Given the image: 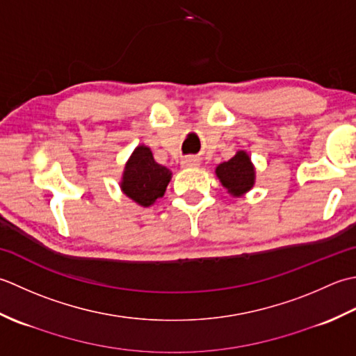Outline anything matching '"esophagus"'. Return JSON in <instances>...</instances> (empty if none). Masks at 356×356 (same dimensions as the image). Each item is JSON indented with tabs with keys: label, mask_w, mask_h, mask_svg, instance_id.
<instances>
[{
	"label": "esophagus",
	"mask_w": 356,
	"mask_h": 356,
	"mask_svg": "<svg viewBox=\"0 0 356 356\" xmlns=\"http://www.w3.org/2000/svg\"><path fill=\"white\" fill-rule=\"evenodd\" d=\"M181 165L186 169H191V168H198L200 165V159L193 158V156H184L181 159Z\"/></svg>",
	"instance_id": "1"
}]
</instances>
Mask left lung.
I'll use <instances>...</instances> for the list:
<instances>
[{
	"label": "left lung",
	"mask_w": 356,
	"mask_h": 356,
	"mask_svg": "<svg viewBox=\"0 0 356 356\" xmlns=\"http://www.w3.org/2000/svg\"><path fill=\"white\" fill-rule=\"evenodd\" d=\"M215 175L218 177L221 186L234 198H239L252 191L255 186V165L245 150H238L229 161L216 165Z\"/></svg>",
	"instance_id": "1"
}]
</instances>
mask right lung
<instances>
[{
    "mask_svg": "<svg viewBox=\"0 0 356 356\" xmlns=\"http://www.w3.org/2000/svg\"><path fill=\"white\" fill-rule=\"evenodd\" d=\"M170 179L172 172L155 161L147 146L140 144L127 159L120 187L138 206L150 207L165 193Z\"/></svg>",
    "mask_w": 356,
    "mask_h": 356,
    "instance_id": "obj_1",
    "label": "right lung"
}]
</instances>
